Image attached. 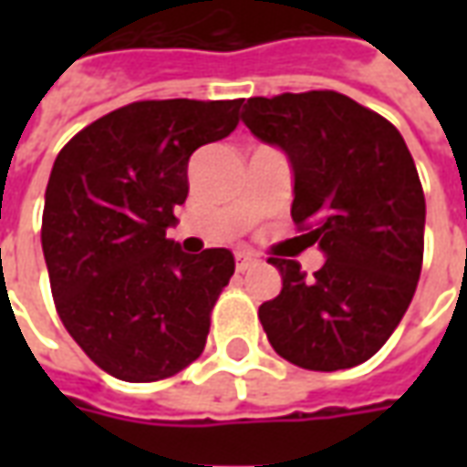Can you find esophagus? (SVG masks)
Masks as SVG:
<instances>
[{
    "instance_id": "34e87169",
    "label": "esophagus",
    "mask_w": 467,
    "mask_h": 467,
    "mask_svg": "<svg viewBox=\"0 0 467 467\" xmlns=\"http://www.w3.org/2000/svg\"><path fill=\"white\" fill-rule=\"evenodd\" d=\"M234 260H237V270H240V273H244L247 267H253V265L257 263V257L250 253H237L234 254Z\"/></svg>"
}]
</instances>
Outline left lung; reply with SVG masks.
Instances as JSON below:
<instances>
[{
  "instance_id": "1",
  "label": "left lung",
  "mask_w": 467,
  "mask_h": 467,
  "mask_svg": "<svg viewBox=\"0 0 467 467\" xmlns=\"http://www.w3.org/2000/svg\"><path fill=\"white\" fill-rule=\"evenodd\" d=\"M293 170V220L325 265L305 277L295 260L260 305L275 352L305 370L355 368L380 350L410 305L422 267L425 197L402 134L340 92L250 97L240 115Z\"/></svg>"
}]
</instances>
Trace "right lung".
I'll list each match as a JSON object with an SVG mask.
<instances>
[{
  "instance_id": "1",
  "label": "right lung",
  "mask_w": 467,
  "mask_h": 467,
  "mask_svg": "<svg viewBox=\"0 0 467 467\" xmlns=\"http://www.w3.org/2000/svg\"><path fill=\"white\" fill-rule=\"evenodd\" d=\"M243 99H150L119 107L57 154L42 250L67 333L109 375L172 378L200 358L234 257L167 240L197 147L237 127Z\"/></svg>"
}]
</instances>
